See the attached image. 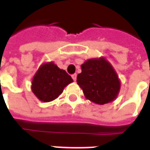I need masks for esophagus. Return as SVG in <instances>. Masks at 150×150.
<instances>
[{
    "label": "esophagus",
    "mask_w": 150,
    "mask_h": 150,
    "mask_svg": "<svg viewBox=\"0 0 150 150\" xmlns=\"http://www.w3.org/2000/svg\"><path fill=\"white\" fill-rule=\"evenodd\" d=\"M71 77H72V79H74V81L76 80V78H77V75L76 74H73V75H71Z\"/></svg>",
    "instance_id": "obj_1"
}]
</instances>
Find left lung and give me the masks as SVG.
<instances>
[{"label": "left lung", "instance_id": "obj_1", "mask_svg": "<svg viewBox=\"0 0 150 150\" xmlns=\"http://www.w3.org/2000/svg\"><path fill=\"white\" fill-rule=\"evenodd\" d=\"M77 83L85 98L97 104L103 105L115 100L121 82L112 66L104 57L87 60L81 65Z\"/></svg>", "mask_w": 150, "mask_h": 150}]
</instances>
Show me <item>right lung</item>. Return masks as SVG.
Instances as JSON below:
<instances>
[{
    "label": "right lung",
    "mask_w": 150,
    "mask_h": 150,
    "mask_svg": "<svg viewBox=\"0 0 150 150\" xmlns=\"http://www.w3.org/2000/svg\"><path fill=\"white\" fill-rule=\"evenodd\" d=\"M71 82L73 79L71 75L51 62L39 67L33 78L31 88L39 100L47 103L58 98Z\"/></svg>",
    "instance_id": "1"
}]
</instances>
